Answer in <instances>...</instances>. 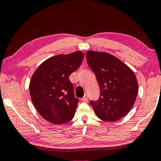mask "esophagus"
Masks as SVG:
<instances>
[{
  "label": "esophagus",
  "mask_w": 161,
  "mask_h": 161,
  "mask_svg": "<svg viewBox=\"0 0 161 161\" xmlns=\"http://www.w3.org/2000/svg\"><path fill=\"white\" fill-rule=\"evenodd\" d=\"M87 100H88V96L86 94H85V95L81 98V101H83V102H86Z\"/></svg>",
  "instance_id": "34e87169"
}]
</instances>
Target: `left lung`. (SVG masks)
Here are the masks:
<instances>
[{"label": "left lung", "instance_id": "1", "mask_svg": "<svg viewBox=\"0 0 161 161\" xmlns=\"http://www.w3.org/2000/svg\"><path fill=\"white\" fill-rule=\"evenodd\" d=\"M86 60L95 74L100 97L90 101L98 118L114 122L124 117L134 105L138 92L137 79L129 67L104 52L88 51Z\"/></svg>", "mask_w": 161, "mask_h": 161}]
</instances>
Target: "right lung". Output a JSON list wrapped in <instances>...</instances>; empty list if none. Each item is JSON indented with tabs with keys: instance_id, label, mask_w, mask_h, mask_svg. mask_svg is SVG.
I'll return each instance as SVG.
<instances>
[{
	"instance_id": "obj_1",
	"label": "right lung",
	"mask_w": 161,
	"mask_h": 161,
	"mask_svg": "<svg viewBox=\"0 0 161 161\" xmlns=\"http://www.w3.org/2000/svg\"><path fill=\"white\" fill-rule=\"evenodd\" d=\"M84 54L76 51L51 57L39 65L30 81V95L39 114L56 125L74 117L78 99L69 77L82 64Z\"/></svg>"
}]
</instances>
